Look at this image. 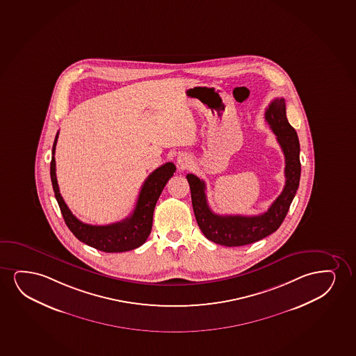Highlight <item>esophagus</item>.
<instances>
[{"label":"esophagus","instance_id":"1","mask_svg":"<svg viewBox=\"0 0 356 356\" xmlns=\"http://www.w3.org/2000/svg\"><path fill=\"white\" fill-rule=\"evenodd\" d=\"M177 163L180 164L182 169H186L191 164V158L187 157L185 154H181L180 157L177 158Z\"/></svg>","mask_w":356,"mask_h":356}]
</instances>
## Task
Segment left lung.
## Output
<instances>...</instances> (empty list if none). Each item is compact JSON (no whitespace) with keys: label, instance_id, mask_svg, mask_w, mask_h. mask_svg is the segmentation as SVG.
<instances>
[{"label":"left lung","instance_id":"obj_1","mask_svg":"<svg viewBox=\"0 0 356 356\" xmlns=\"http://www.w3.org/2000/svg\"><path fill=\"white\" fill-rule=\"evenodd\" d=\"M273 133L285 156V186L267 211L256 216L226 215L221 216L211 211L205 194V182L198 176H186L190 184L194 216L200 231L209 241L225 246H243L252 244L272 234L286 217L296 192L300 186V141L296 130L286 117L285 99L273 100L264 113Z\"/></svg>","mask_w":356,"mask_h":356}]
</instances>
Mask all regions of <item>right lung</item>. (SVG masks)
Returning <instances> with one entry per match:
<instances>
[{"instance_id": "add662e5", "label": "right lung", "mask_w": 356, "mask_h": 356, "mask_svg": "<svg viewBox=\"0 0 356 356\" xmlns=\"http://www.w3.org/2000/svg\"><path fill=\"white\" fill-rule=\"evenodd\" d=\"M58 136L59 131L56 133L51 149V180L56 202L59 204L65 223L69 227L70 231L74 233V236L79 241L104 252H124L141 246L147 241L152 229L153 211L158 198L162 193L163 188L165 187L168 180L174 175L176 166L172 163H165L148 176L140 191L134 211L129 217H127L123 221L115 222L106 226H92L79 221V218L70 211L61 197L56 181L54 158Z\"/></svg>"}]
</instances>
